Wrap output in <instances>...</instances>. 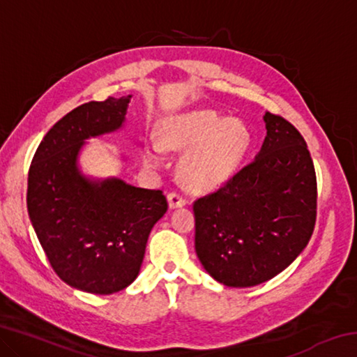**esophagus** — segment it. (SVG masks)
<instances>
[{"instance_id":"1","label":"esophagus","mask_w":357,"mask_h":357,"mask_svg":"<svg viewBox=\"0 0 357 357\" xmlns=\"http://www.w3.org/2000/svg\"><path fill=\"white\" fill-rule=\"evenodd\" d=\"M167 198H168V204H170L172 209L183 208V206H185V203H187L185 198L181 195V193H178V192H170L167 195Z\"/></svg>"}]
</instances>
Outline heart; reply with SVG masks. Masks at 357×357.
<instances>
[{
  "mask_svg": "<svg viewBox=\"0 0 357 357\" xmlns=\"http://www.w3.org/2000/svg\"><path fill=\"white\" fill-rule=\"evenodd\" d=\"M249 132L239 119H223L213 110L168 116L159 126V143L143 144L144 165L159 168L164 149L184 151L179 174L193 189H211L231 176L249 148Z\"/></svg>",
  "mask_w": 357,
  "mask_h": 357,
  "instance_id": "heart-1",
  "label": "heart"
}]
</instances>
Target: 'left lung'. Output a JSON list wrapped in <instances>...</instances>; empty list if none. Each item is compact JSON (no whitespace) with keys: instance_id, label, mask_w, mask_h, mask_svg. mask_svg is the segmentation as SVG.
Returning <instances> with one entry per match:
<instances>
[{"instance_id":"obj_1","label":"left lung","mask_w":357,"mask_h":357,"mask_svg":"<svg viewBox=\"0 0 357 357\" xmlns=\"http://www.w3.org/2000/svg\"><path fill=\"white\" fill-rule=\"evenodd\" d=\"M258 155L215 192L193 203L195 250L227 287H255L305 249L317 220V174L305 140L266 112Z\"/></svg>"}]
</instances>
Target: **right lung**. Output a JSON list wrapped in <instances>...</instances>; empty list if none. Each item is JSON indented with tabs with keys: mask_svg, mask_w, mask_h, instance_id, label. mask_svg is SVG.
Segmentation results:
<instances>
[{
	"mask_svg": "<svg viewBox=\"0 0 357 357\" xmlns=\"http://www.w3.org/2000/svg\"><path fill=\"white\" fill-rule=\"evenodd\" d=\"M130 96L88 102L47 132L28 173V214L59 279L93 294L129 287L140 273L148 236L167 213L162 190L78 170L84 140L119 129Z\"/></svg>",
	"mask_w": 357,
	"mask_h": 357,
	"instance_id": "1",
	"label": "right lung"
}]
</instances>
